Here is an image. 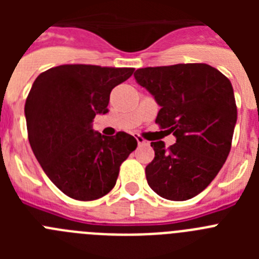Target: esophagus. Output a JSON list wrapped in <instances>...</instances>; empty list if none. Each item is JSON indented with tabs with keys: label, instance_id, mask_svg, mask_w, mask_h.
Returning <instances> with one entry per match:
<instances>
[{
	"label": "esophagus",
	"instance_id": "esophagus-1",
	"mask_svg": "<svg viewBox=\"0 0 259 259\" xmlns=\"http://www.w3.org/2000/svg\"><path fill=\"white\" fill-rule=\"evenodd\" d=\"M136 140H137V144H139V145H146V144H148V141H145L143 137H140V136H136Z\"/></svg>",
	"mask_w": 259,
	"mask_h": 259
}]
</instances>
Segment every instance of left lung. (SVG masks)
<instances>
[{
	"label": "left lung",
	"mask_w": 259,
	"mask_h": 259,
	"mask_svg": "<svg viewBox=\"0 0 259 259\" xmlns=\"http://www.w3.org/2000/svg\"><path fill=\"white\" fill-rule=\"evenodd\" d=\"M134 75L161 106L155 123L176 137L170 148L150 143L155 155L145 168L148 184L166 200H189L230 154L237 120L232 84L206 63L139 68Z\"/></svg>",
	"instance_id": "left-lung-1"
}]
</instances>
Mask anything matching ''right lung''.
Wrapping results in <instances>:
<instances>
[{
	"label": "right lung",
	"mask_w": 259,
	"mask_h": 259,
	"mask_svg": "<svg viewBox=\"0 0 259 259\" xmlns=\"http://www.w3.org/2000/svg\"><path fill=\"white\" fill-rule=\"evenodd\" d=\"M135 68L62 65L33 81L27 97L28 140L47 176L68 197L92 201L109 193L119 167L136 149L134 136H104L92 128L97 114L109 111L114 87Z\"/></svg>",
	"instance_id": "obj_1"
}]
</instances>
